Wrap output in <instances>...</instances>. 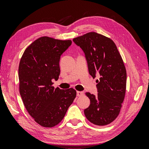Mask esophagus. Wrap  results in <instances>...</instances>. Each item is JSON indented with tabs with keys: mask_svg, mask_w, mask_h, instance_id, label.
<instances>
[{
	"mask_svg": "<svg viewBox=\"0 0 149 149\" xmlns=\"http://www.w3.org/2000/svg\"><path fill=\"white\" fill-rule=\"evenodd\" d=\"M84 95V93L82 91H77V97H81Z\"/></svg>",
	"mask_w": 149,
	"mask_h": 149,
	"instance_id": "esophagus-1",
	"label": "esophagus"
}]
</instances>
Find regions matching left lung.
Segmentation results:
<instances>
[{
    "label": "left lung",
    "mask_w": 149,
    "mask_h": 149,
    "mask_svg": "<svg viewBox=\"0 0 149 149\" xmlns=\"http://www.w3.org/2000/svg\"><path fill=\"white\" fill-rule=\"evenodd\" d=\"M85 53L89 73L97 79V95L86 93L90 105L84 110L87 119L97 125H106L118 117L126 89L125 67L114 41L90 32L73 39Z\"/></svg>",
    "instance_id": "8db88e82"
}]
</instances>
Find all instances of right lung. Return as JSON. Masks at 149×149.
Wrapping results in <instances>:
<instances>
[{
	"instance_id": "obj_1",
	"label": "right lung",
	"mask_w": 149,
	"mask_h": 149,
	"mask_svg": "<svg viewBox=\"0 0 149 149\" xmlns=\"http://www.w3.org/2000/svg\"><path fill=\"white\" fill-rule=\"evenodd\" d=\"M71 40L42 37L25 50L18 69L19 93L30 116L39 125L52 127L61 122L76 97V91L52 86L60 73V56Z\"/></svg>"
}]
</instances>
